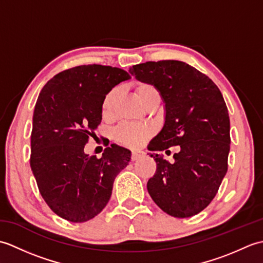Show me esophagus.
Wrapping results in <instances>:
<instances>
[{"instance_id":"obj_1","label":"esophagus","mask_w":263,"mask_h":263,"mask_svg":"<svg viewBox=\"0 0 263 263\" xmlns=\"http://www.w3.org/2000/svg\"><path fill=\"white\" fill-rule=\"evenodd\" d=\"M144 156V153L142 152V150H135V152H132V160H138L139 158H141Z\"/></svg>"}]
</instances>
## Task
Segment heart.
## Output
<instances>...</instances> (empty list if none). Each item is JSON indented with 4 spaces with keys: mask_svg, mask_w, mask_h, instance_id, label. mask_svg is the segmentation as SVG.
Instances as JSON below:
<instances>
[{
    "mask_svg": "<svg viewBox=\"0 0 263 263\" xmlns=\"http://www.w3.org/2000/svg\"><path fill=\"white\" fill-rule=\"evenodd\" d=\"M136 93L141 104L147 105L150 100L159 97V91L154 85L149 82H139L136 86ZM119 96V89H111L106 95L102 103V114L105 119H108L113 114L114 105ZM152 136V128L147 125L122 124L114 131L115 140L127 147H139L146 142Z\"/></svg>",
    "mask_w": 263,
    "mask_h": 263,
    "instance_id": "obj_1",
    "label": "heart"
}]
</instances>
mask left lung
Listing matches in <instances>:
<instances>
[{
  "mask_svg": "<svg viewBox=\"0 0 263 263\" xmlns=\"http://www.w3.org/2000/svg\"><path fill=\"white\" fill-rule=\"evenodd\" d=\"M128 72L159 91L165 122L150 152L180 146L173 164L152 154L157 164L147 189L155 203L173 217H192L208 205L227 172L230 116L219 89L205 74L181 61L133 65Z\"/></svg>",
  "mask_w": 263,
  "mask_h": 263,
  "instance_id": "obj_1",
  "label": "left lung"
}]
</instances>
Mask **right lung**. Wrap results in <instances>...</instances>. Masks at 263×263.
<instances>
[{"instance_id":"1","label":"right lung","mask_w":263,"mask_h":263,"mask_svg":"<svg viewBox=\"0 0 263 263\" xmlns=\"http://www.w3.org/2000/svg\"><path fill=\"white\" fill-rule=\"evenodd\" d=\"M131 79L111 66L80 65L60 72L39 93L32 116L30 167L43 199L72 222L90 220L111 195L117 174L131 152L111 144L103 157L85 144L102 122V103L120 82Z\"/></svg>"}]
</instances>
